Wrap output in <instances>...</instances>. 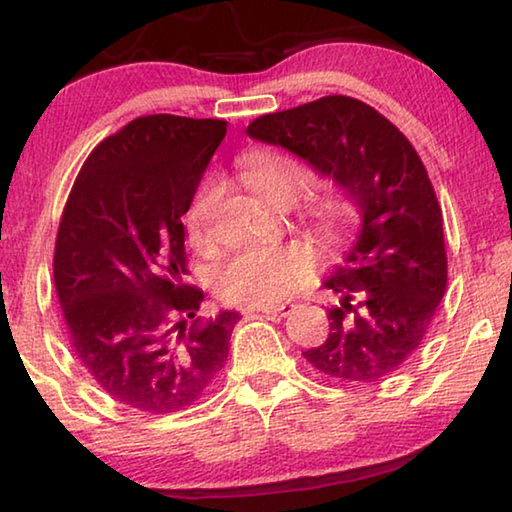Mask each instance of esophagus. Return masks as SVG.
Masks as SVG:
<instances>
[{"mask_svg":"<svg viewBox=\"0 0 512 512\" xmlns=\"http://www.w3.org/2000/svg\"><path fill=\"white\" fill-rule=\"evenodd\" d=\"M257 312H262L264 316H287L294 312V305L282 303V305H271V307H259Z\"/></svg>","mask_w":512,"mask_h":512,"instance_id":"obj_1","label":"esophagus"}]
</instances>
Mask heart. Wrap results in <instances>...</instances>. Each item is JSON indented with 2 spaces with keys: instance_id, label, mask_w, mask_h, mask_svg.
<instances>
[{
  "instance_id": "1",
  "label": "heart",
  "mask_w": 512,
  "mask_h": 512,
  "mask_svg": "<svg viewBox=\"0 0 512 512\" xmlns=\"http://www.w3.org/2000/svg\"><path fill=\"white\" fill-rule=\"evenodd\" d=\"M241 175L250 189L273 205L296 202L314 186L312 168L282 150H250L241 161ZM216 182H205L186 209V234L193 246H205L212 239V223L218 205ZM358 207L342 191H330L307 205V218L314 230L330 243L351 237ZM319 259L307 243H291L280 248H250L234 255L216 273V291L225 303L266 307L294 296L310 285Z\"/></svg>"
}]
</instances>
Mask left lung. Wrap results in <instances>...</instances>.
<instances>
[{"label": "left lung", "mask_w": 512, "mask_h": 512, "mask_svg": "<svg viewBox=\"0 0 512 512\" xmlns=\"http://www.w3.org/2000/svg\"><path fill=\"white\" fill-rule=\"evenodd\" d=\"M246 132L310 161L362 212L355 248L326 282L342 305L328 310L326 342L303 358L348 385L387 380L424 342L449 280L442 209L415 145L348 95L266 113Z\"/></svg>", "instance_id": "1"}]
</instances>
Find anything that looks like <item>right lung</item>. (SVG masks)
Here are the masks:
<instances>
[{
  "mask_svg": "<svg viewBox=\"0 0 512 512\" xmlns=\"http://www.w3.org/2000/svg\"><path fill=\"white\" fill-rule=\"evenodd\" d=\"M225 120L152 113L95 145L63 207L54 287L68 342L113 401L145 415L196 405L225 367L237 312L200 321L184 225Z\"/></svg>",
  "mask_w": 512,
  "mask_h": 512,
  "instance_id": "add662e5",
  "label": "right lung"
}]
</instances>
